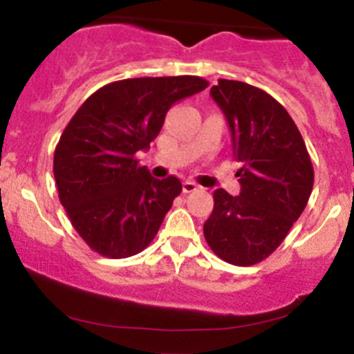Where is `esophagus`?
Listing matches in <instances>:
<instances>
[{
	"mask_svg": "<svg viewBox=\"0 0 354 354\" xmlns=\"http://www.w3.org/2000/svg\"><path fill=\"white\" fill-rule=\"evenodd\" d=\"M195 190H198V185L195 183V181H190V180H187L183 183V194H190V192H195Z\"/></svg>",
	"mask_w": 354,
	"mask_h": 354,
	"instance_id": "obj_1",
	"label": "esophagus"
}]
</instances>
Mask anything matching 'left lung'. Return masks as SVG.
<instances>
[{"mask_svg": "<svg viewBox=\"0 0 354 354\" xmlns=\"http://www.w3.org/2000/svg\"><path fill=\"white\" fill-rule=\"evenodd\" d=\"M211 97L226 115L242 167L240 195L214 190L204 223L212 252L235 266H252L286 240L313 190V164L296 122L272 95L242 81L218 79Z\"/></svg>", "mask_w": 354, "mask_h": 354, "instance_id": "8db88e82", "label": "left lung"}]
</instances>
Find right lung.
Here are the masks:
<instances>
[{"label": "right lung", "instance_id": "right-lung-1", "mask_svg": "<svg viewBox=\"0 0 354 354\" xmlns=\"http://www.w3.org/2000/svg\"><path fill=\"white\" fill-rule=\"evenodd\" d=\"M207 86L198 75L122 79L102 86L72 115L53 174L60 204L95 252L122 259L150 245L181 181L152 178L136 153L157 138L176 102Z\"/></svg>", "mask_w": 354, "mask_h": 354}]
</instances>
